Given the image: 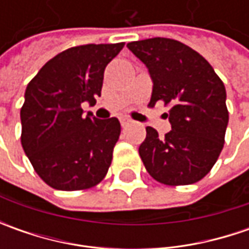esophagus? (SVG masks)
I'll use <instances>...</instances> for the list:
<instances>
[{
	"instance_id": "34e87169",
	"label": "esophagus",
	"mask_w": 249,
	"mask_h": 249,
	"mask_svg": "<svg viewBox=\"0 0 249 249\" xmlns=\"http://www.w3.org/2000/svg\"><path fill=\"white\" fill-rule=\"evenodd\" d=\"M120 124H122V127H123V129H126V127H129L130 124H131V120L123 118V119H120Z\"/></svg>"
}]
</instances>
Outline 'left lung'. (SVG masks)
<instances>
[{
    "label": "left lung",
    "mask_w": 249,
    "mask_h": 249,
    "mask_svg": "<svg viewBox=\"0 0 249 249\" xmlns=\"http://www.w3.org/2000/svg\"><path fill=\"white\" fill-rule=\"evenodd\" d=\"M148 68L152 79L149 105L163 101L172 130L163 139L147 127L139 154L157 181L187 186L205 177L225 144L229 112L223 82L202 55L186 44L155 37L127 44Z\"/></svg>",
    "instance_id": "8db88e82"
}]
</instances>
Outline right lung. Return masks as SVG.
<instances>
[{
	"label": "right lung",
	"mask_w": 249,
	"mask_h": 249,
	"mask_svg": "<svg viewBox=\"0 0 249 249\" xmlns=\"http://www.w3.org/2000/svg\"><path fill=\"white\" fill-rule=\"evenodd\" d=\"M124 43L87 44L65 50L27 84L20 109L22 147L50 187L87 190L105 177L120 136L116 118L83 116V102L95 104L104 71Z\"/></svg>",
	"instance_id": "obj_1"
}]
</instances>
